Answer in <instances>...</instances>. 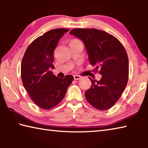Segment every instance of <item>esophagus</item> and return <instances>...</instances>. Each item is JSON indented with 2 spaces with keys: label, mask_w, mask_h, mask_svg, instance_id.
Segmentation results:
<instances>
[{
  "label": "esophagus",
  "mask_w": 148,
  "mask_h": 148,
  "mask_svg": "<svg viewBox=\"0 0 148 148\" xmlns=\"http://www.w3.org/2000/svg\"><path fill=\"white\" fill-rule=\"evenodd\" d=\"M74 78L75 80H77V79H79L80 78H81V76H79V75H74Z\"/></svg>",
  "instance_id": "obj_1"
}]
</instances>
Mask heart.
<instances>
[{"mask_svg": "<svg viewBox=\"0 0 148 148\" xmlns=\"http://www.w3.org/2000/svg\"><path fill=\"white\" fill-rule=\"evenodd\" d=\"M72 41H79V40H72Z\"/></svg>", "mask_w": 148, "mask_h": 148, "instance_id": "1", "label": "heart"}]
</instances>
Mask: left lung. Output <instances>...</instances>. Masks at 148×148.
Wrapping results in <instances>:
<instances>
[{"mask_svg": "<svg viewBox=\"0 0 148 148\" xmlns=\"http://www.w3.org/2000/svg\"><path fill=\"white\" fill-rule=\"evenodd\" d=\"M70 34L84 42L89 62L102 75L99 81L89 77L91 87L85 92L87 102L95 108L106 110L116 103L129 78V59L118 39L96 29H74Z\"/></svg>", "mask_w": 148, "mask_h": 148, "instance_id": "1", "label": "left lung"}]
</instances>
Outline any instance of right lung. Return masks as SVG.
Here are the masks:
<instances>
[{
    "instance_id": "add662e5",
    "label": "right lung",
    "mask_w": 148,
    "mask_h": 148,
    "mask_svg": "<svg viewBox=\"0 0 148 148\" xmlns=\"http://www.w3.org/2000/svg\"><path fill=\"white\" fill-rule=\"evenodd\" d=\"M69 29H56L34 40L27 47L22 59V82L30 98L44 110L56 106L63 99L73 81L72 75L58 77L50 71L53 69V51L60 38Z\"/></svg>"
}]
</instances>
